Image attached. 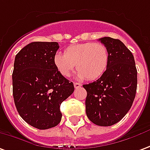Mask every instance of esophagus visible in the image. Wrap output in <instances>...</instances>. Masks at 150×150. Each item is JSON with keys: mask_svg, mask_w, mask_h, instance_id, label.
<instances>
[{"mask_svg": "<svg viewBox=\"0 0 150 150\" xmlns=\"http://www.w3.org/2000/svg\"><path fill=\"white\" fill-rule=\"evenodd\" d=\"M82 86L81 83H74V87H75V88H80Z\"/></svg>", "mask_w": 150, "mask_h": 150, "instance_id": "obj_1", "label": "esophagus"}]
</instances>
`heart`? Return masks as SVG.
I'll return each mask as SVG.
<instances>
[{"label": "heart", "mask_w": 150, "mask_h": 150, "mask_svg": "<svg viewBox=\"0 0 150 150\" xmlns=\"http://www.w3.org/2000/svg\"><path fill=\"white\" fill-rule=\"evenodd\" d=\"M53 62L64 77L70 76L76 64L78 78L86 77L93 80L105 71L109 62V53L106 46L101 43H83L69 46L64 53H56Z\"/></svg>", "instance_id": "b5f03b06"}]
</instances>
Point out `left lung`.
<instances>
[{
    "label": "left lung",
    "mask_w": 150,
    "mask_h": 150,
    "mask_svg": "<svg viewBox=\"0 0 150 150\" xmlns=\"http://www.w3.org/2000/svg\"><path fill=\"white\" fill-rule=\"evenodd\" d=\"M106 46L109 62L97 80L83 87L87 91L86 114L91 122L108 127L119 122L136 97L137 71L132 53L118 39H99Z\"/></svg>",
    "instance_id": "1"
}]
</instances>
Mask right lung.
I'll use <instances>...</instances> for the list:
<instances>
[{
    "instance_id": "right-lung-1",
    "label": "right lung",
    "mask_w": 150,
    "mask_h": 150,
    "mask_svg": "<svg viewBox=\"0 0 150 150\" xmlns=\"http://www.w3.org/2000/svg\"><path fill=\"white\" fill-rule=\"evenodd\" d=\"M58 49L57 42L30 43L14 60L12 79L17 110L25 122L40 130L61 122V104L75 90L73 83L54 65Z\"/></svg>"
}]
</instances>
